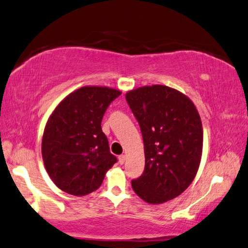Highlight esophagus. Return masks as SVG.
Segmentation results:
<instances>
[{
    "instance_id": "34e87169",
    "label": "esophagus",
    "mask_w": 248,
    "mask_h": 248,
    "mask_svg": "<svg viewBox=\"0 0 248 248\" xmlns=\"http://www.w3.org/2000/svg\"><path fill=\"white\" fill-rule=\"evenodd\" d=\"M125 159H126V156H125L124 154H122V155L119 156V162H120L121 164H124Z\"/></svg>"
}]
</instances>
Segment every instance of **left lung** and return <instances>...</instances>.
Listing matches in <instances>:
<instances>
[{
    "label": "left lung",
    "instance_id": "left-lung-1",
    "mask_svg": "<svg viewBox=\"0 0 248 248\" xmlns=\"http://www.w3.org/2000/svg\"><path fill=\"white\" fill-rule=\"evenodd\" d=\"M143 135L145 169L132 181L150 204H162L184 192L195 178L203 152V126L196 106L166 85L137 87L125 95Z\"/></svg>",
    "mask_w": 248,
    "mask_h": 248
}]
</instances>
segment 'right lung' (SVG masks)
Wrapping results in <instances>:
<instances>
[{
    "label": "right lung",
    "mask_w": 248,
    "mask_h": 248,
    "mask_svg": "<svg viewBox=\"0 0 248 248\" xmlns=\"http://www.w3.org/2000/svg\"><path fill=\"white\" fill-rule=\"evenodd\" d=\"M121 93L108 86H82L64 97L49 115L42 157L48 176L63 192L74 196L94 192L116 163L101 123Z\"/></svg>",
    "instance_id": "right-lung-1"
}]
</instances>
